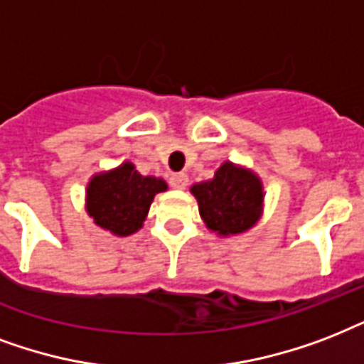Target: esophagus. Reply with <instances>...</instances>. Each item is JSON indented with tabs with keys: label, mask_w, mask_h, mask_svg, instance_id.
Wrapping results in <instances>:
<instances>
[{
	"label": "esophagus",
	"mask_w": 364,
	"mask_h": 364,
	"mask_svg": "<svg viewBox=\"0 0 364 364\" xmlns=\"http://www.w3.org/2000/svg\"><path fill=\"white\" fill-rule=\"evenodd\" d=\"M168 182H171V186H173L174 190H184L190 180H188V174L174 173V174H171V178H168Z\"/></svg>",
	"instance_id": "esophagus-1"
}]
</instances>
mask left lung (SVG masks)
<instances>
[{"instance_id": "obj_1", "label": "left lung", "mask_w": 364, "mask_h": 364, "mask_svg": "<svg viewBox=\"0 0 364 364\" xmlns=\"http://www.w3.org/2000/svg\"><path fill=\"white\" fill-rule=\"evenodd\" d=\"M199 214L210 232L222 237L245 233L262 216L264 188L252 171L226 161L213 180L191 186Z\"/></svg>"}]
</instances>
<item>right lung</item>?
Wrapping results in <instances>:
<instances>
[{
    "mask_svg": "<svg viewBox=\"0 0 364 364\" xmlns=\"http://www.w3.org/2000/svg\"><path fill=\"white\" fill-rule=\"evenodd\" d=\"M165 190V180L142 176L132 163L125 161L92 176L87 186L85 208L97 226L117 237H127L142 228L156 193Z\"/></svg>",
    "mask_w": 364,
    "mask_h": 364,
    "instance_id": "add662e5",
    "label": "right lung"
}]
</instances>
